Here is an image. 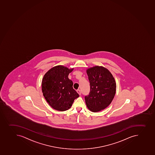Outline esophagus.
Instances as JSON below:
<instances>
[{"mask_svg": "<svg viewBox=\"0 0 155 155\" xmlns=\"http://www.w3.org/2000/svg\"><path fill=\"white\" fill-rule=\"evenodd\" d=\"M77 93H78L80 95L81 94V90H79V89H78V90H77Z\"/></svg>", "mask_w": 155, "mask_h": 155, "instance_id": "1", "label": "esophagus"}]
</instances>
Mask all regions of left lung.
Here are the masks:
<instances>
[{
	"label": "left lung",
	"instance_id": "1",
	"mask_svg": "<svg viewBox=\"0 0 155 155\" xmlns=\"http://www.w3.org/2000/svg\"><path fill=\"white\" fill-rule=\"evenodd\" d=\"M90 82L89 94L85 96L86 104L90 110L96 112L109 106L116 92L114 78L108 70L94 66L87 70Z\"/></svg>",
	"mask_w": 155,
	"mask_h": 155
}]
</instances>
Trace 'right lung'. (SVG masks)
I'll return each mask as SVG.
<instances>
[{"instance_id": "right-lung-1", "label": "right lung", "mask_w": 155, "mask_h": 155, "mask_svg": "<svg viewBox=\"0 0 155 155\" xmlns=\"http://www.w3.org/2000/svg\"><path fill=\"white\" fill-rule=\"evenodd\" d=\"M73 69L59 65L49 70L43 77V95L49 104L57 110L69 109L74 100L79 96L73 88L72 81L68 78Z\"/></svg>"}]
</instances>
